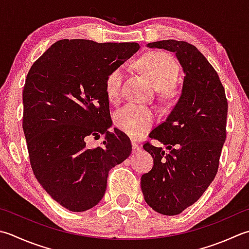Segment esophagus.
I'll list each match as a JSON object with an SVG mask.
<instances>
[{
    "mask_svg": "<svg viewBox=\"0 0 249 249\" xmlns=\"http://www.w3.org/2000/svg\"><path fill=\"white\" fill-rule=\"evenodd\" d=\"M131 145H133V152H138V151L140 150V147L139 144L136 142V141H131Z\"/></svg>",
    "mask_w": 249,
    "mask_h": 249,
    "instance_id": "obj_1",
    "label": "esophagus"
}]
</instances>
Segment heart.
Wrapping results in <instances>:
<instances>
[{"mask_svg": "<svg viewBox=\"0 0 249 249\" xmlns=\"http://www.w3.org/2000/svg\"><path fill=\"white\" fill-rule=\"evenodd\" d=\"M139 66L153 82L158 89H169L179 75V67L172 56L163 52H152L139 60ZM125 67L119 66L112 69L105 81V90L108 99L118 102L122 96ZM155 116L152 110L135 104H127L115 112V126L131 138H139L150 129Z\"/></svg>", "mask_w": 249, "mask_h": 249, "instance_id": "obj_1", "label": "heart"}]
</instances>
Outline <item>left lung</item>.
I'll return each mask as SVG.
<instances>
[{
  "mask_svg": "<svg viewBox=\"0 0 249 249\" xmlns=\"http://www.w3.org/2000/svg\"><path fill=\"white\" fill-rule=\"evenodd\" d=\"M176 53L184 72L180 98L167 119L149 137L169 150L145 141L154 165L141 177L148 205L162 215H178L193 205L216 177L227 137L228 100L218 73L197 48L184 41L148 44Z\"/></svg>",
  "mask_w": 249,
  "mask_h": 249,
  "instance_id": "1",
  "label": "left lung"
}]
</instances>
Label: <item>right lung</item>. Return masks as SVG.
<instances>
[{
  "instance_id": "add662e5",
  "label": "right lung",
  "mask_w": 249,
  "mask_h": 249,
  "mask_svg": "<svg viewBox=\"0 0 249 249\" xmlns=\"http://www.w3.org/2000/svg\"><path fill=\"white\" fill-rule=\"evenodd\" d=\"M138 43L60 40L29 70L22 128L31 168L43 189L71 212L104 197L109 170L131 153L130 140L112 125L105 81L139 50ZM105 135L98 147L89 137Z\"/></svg>"
}]
</instances>
